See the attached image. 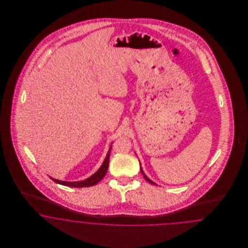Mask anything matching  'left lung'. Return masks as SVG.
Wrapping results in <instances>:
<instances>
[{
  "instance_id": "1",
  "label": "left lung",
  "mask_w": 248,
  "mask_h": 248,
  "mask_svg": "<svg viewBox=\"0 0 248 248\" xmlns=\"http://www.w3.org/2000/svg\"><path fill=\"white\" fill-rule=\"evenodd\" d=\"M140 165H141V163H140ZM140 169H141V173H142V174H143V177H144V178H145V179H146V181H148V182H149V183H151V184H153V185H156V184H155V183H154V182H153V181L150 180V179H149V178H148V177H147V176H146V175H145V173H143V168H142V166H141V167H140Z\"/></svg>"
}]
</instances>
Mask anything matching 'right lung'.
<instances>
[{"mask_svg":"<svg viewBox=\"0 0 248 248\" xmlns=\"http://www.w3.org/2000/svg\"><path fill=\"white\" fill-rule=\"evenodd\" d=\"M111 144H113V143H111ZM111 147H112V145L110 146V148L108 150V153H107L105 160H104V163L100 166V168L98 169L97 171L93 173V175H91L90 177H88V178H86L84 180L75 181V182L57 180V179H54V178L51 177V176H50V178L53 182H55V183H57L59 185H62V186H70V187H87V186H92L96 185L98 182H100L105 177V173L107 172V169H108V166H109Z\"/></svg>","mask_w":248,"mask_h":248,"instance_id":"add662e5","label":"right lung"}]
</instances>
